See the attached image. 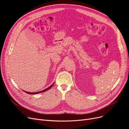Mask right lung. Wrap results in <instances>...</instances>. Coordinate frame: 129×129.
I'll return each instance as SVG.
<instances>
[{
	"mask_svg": "<svg viewBox=\"0 0 129 129\" xmlns=\"http://www.w3.org/2000/svg\"><path fill=\"white\" fill-rule=\"evenodd\" d=\"M54 82L50 85V86H49L48 88H46V89H44V90H42V91H38V92H27V91H25L26 93H28V94H37V93H41V92H45V91H47L48 90H49L50 88H52V87H53V84H54Z\"/></svg>",
	"mask_w": 129,
	"mask_h": 129,
	"instance_id": "right-lung-1",
	"label": "right lung"
}]
</instances>
